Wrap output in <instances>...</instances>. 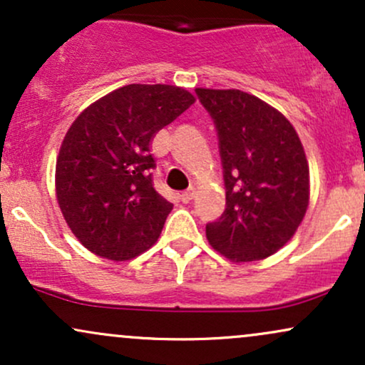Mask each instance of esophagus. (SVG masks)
Instances as JSON below:
<instances>
[{
  "mask_svg": "<svg viewBox=\"0 0 365 365\" xmlns=\"http://www.w3.org/2000/svg\"><path fill=\"white\" fill-rule=\"evenodd\" d=\"M194 195H195V190H194V188H188V190L182 192V195H180V199H182V202L188 204V202H190L192 199H194Z\"/></svg>",
  "mask_w": 365,
  "mask_h": 365,
  "instance_id": "34e87169",
  "label": "esophagus"
}]
</instances>
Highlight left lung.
I'll return each mask as SVG.
<instances>
[{
	"label": "left lung",
	"instance_id": "obj_1",
	"mask_svg": "<svg viewBox=\"0 0 365 365\" xmlns=\"http://www.w3.org/2000/svg\"><path fill=\"white\" fill-rule=\"evenodd\" d=\"M215 120L226 207L206 225L212 249L233 262L278 252L309 207V165L293 125L278 110L238 89H195Z\"/></svg>",
	"mask_w": 365,
	"mask_h": 365
}]
</instances>
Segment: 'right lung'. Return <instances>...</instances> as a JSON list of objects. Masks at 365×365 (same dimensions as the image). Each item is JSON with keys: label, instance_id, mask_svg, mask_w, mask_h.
Here are the masks:
<instances>
[{"label": "right lung", "instance_id": "obj_1", "mask_svg": "<svg viewBox=\"0 0 365 365\" xmlns=\"http://www.w3.org/2000/svg\"><path fill=\"white\" fill-rule=\"evenodd\" d=\"M195 103L165 83H130L75 118L56 158V199L78 242L128 261L158 242L173 209L153 183L154 135Z\"/></svg>", "mask_w": 365, "mask_h": 365}]
</instances>
